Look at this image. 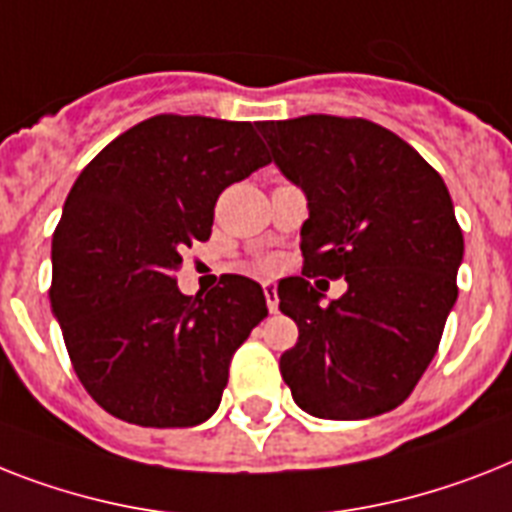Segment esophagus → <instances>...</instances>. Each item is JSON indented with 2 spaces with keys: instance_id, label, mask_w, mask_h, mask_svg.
<instances>
[{
  "instance_id": "esophagus-1",
  "label": "esophagus",
  "mask_w": 512,
  "mask_h": 512,
  "mask_svg": "<svg viewBox=\"0 0 512 512\" xmlns=\"http://www.w3.org/2000/svg\"><path fill=\"white\" fill-rule=\"evenodd\" d=\"M263 292H265V302H268V310H270V313H276V310H278V292H276V284H273V281H265V284H263Z\"/></svg>"
}]
</instances>
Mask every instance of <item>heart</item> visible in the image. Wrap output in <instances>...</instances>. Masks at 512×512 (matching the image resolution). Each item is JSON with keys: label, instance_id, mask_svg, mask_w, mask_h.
I'll return each instance as SVG.
<instances>
[{"label": "heart", "instance_id": "1", "mask_svg": "<svg viewBox=\"0 0 512 512\" xmlns=\"http://www.w3.org/2000/svg\"><path fill=\"white\" fill-rule=\"evenodd\" d=\"M260 268H263V270H270V268H273V263H270V260H265V263L260 265Z\"/></svg>", "mask_w": 512, "mask_h": 512}]
</instances>
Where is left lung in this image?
<instances>
[{
    "instance_id": "obj_1",
    "label": "left lung",
    "mask_w": 512,
    "mask_h": 512,
    "mask_svg": "<svg viewBox=\"0 0 512 512\" xmlns=\"http://www.w3.org/2000/svg\"><path fill=\"white\" fill-rule=\"evenodd\" d=\"M257 131L305 191L302 276L278 284L299 328L281 376L305 413L360 421L410 397L458 299L463 231L442 176L407 141L363 118L302 115ZM344 277L328 306L309 278ZM321 281H315V286Z\"/></svg>"
}]
</instances>
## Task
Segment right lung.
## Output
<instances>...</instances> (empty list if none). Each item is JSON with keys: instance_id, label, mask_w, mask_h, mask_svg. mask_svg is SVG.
<instances>
[{"instance_id": "obj_1", "label": "right lung", "mask_w": 512, "mask_h": 512, "mask_svg": "<svg viewBox=\"0 0 512 512\" xmlns=\"http://www.w3.org/2000/svg\"><path fill=\"white\" fill-rule=\"evenodd\" d=\"M252 123L155 115L81 170L52 236V313L91 400L120 421L184 429L218 410L231 357L268 315L263 286L178 292L226 186L268 165Z\"/></svg>"}]
</instances>
